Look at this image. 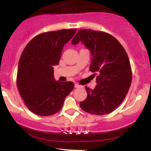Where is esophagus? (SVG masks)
Wrapping results in <instances>:
<instances>
[{"mask_svg":"<svg viewBox=\"0 0 151 151\" xmlns=\"http://www.w3.org/2000/svg\"><path fill=\"white\" fill-rule=\"evenodd\" d=\"M80 87H81V85H78V83H75V88H80Z\"/></svg>","mask_w":151,"mask_h":151,"instance_id":"esophagus-1","label":"esophagus"}]
</instances>
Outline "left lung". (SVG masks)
Here are the masks:
<instances>
[{"label":"left lung","mask_w":151,"mask_h":151,"mask_svg":"<svg viewBox=\"0 0 151 151\" xmlns=\"http://www.w3.org/2000/svg\"><path fill=\"white\" fill-rule=\"evenodd\" d=\"M79 41L90 50L89 69L97 74V86L94 89L85 87L87 98L80 103V106L85 112L95 115L110 113L122 104L132 83L127 53L116 38L104 32L79 29L72 44L77 45Z\"/></svg>","instance_id":"obj_1"}]
</instances>
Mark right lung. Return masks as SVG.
<instances>
[{
    "label": "right lung",
    "instance_id": "add662e5",
    "mask_svg": "<svg viewBox=\"0 0 151 151\" xmlns=\"http://www.w3.org/2000/svg\"><path fill=\"white\" fill-rule=\"evenodd\" d=\"M76 29L44 32L29 41L19 61L17 85L29 110L41 116L54 115L74 88L72 82H60L54 77L63 46Z\"/></svg>",
    "mask_w": 151,
    "mask_h": 151
}]
</instances>
